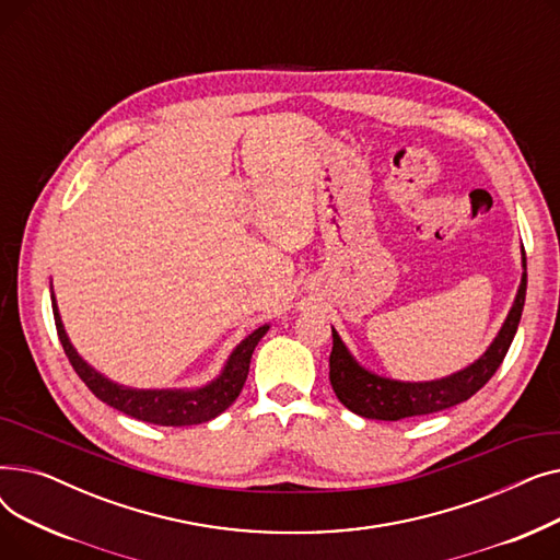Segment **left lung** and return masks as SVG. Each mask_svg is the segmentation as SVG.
<instances>
[{"label": "left lung", "mask_w": 560, "mask_h": 560, "mask_svg": "<svg viewBox=\"0 0 560 560\" xmlns=\"http://www.w3.org/2000/svg\"><path fill=\"white\" fill-rule=\"evenodd\" d=\"M526 268V258H524ZM526 298V272L522 275V283L517 290L515 304L504 322L502 331L488 347L486 354L469 368L440 381H427V384H401L365 372L354 359L349 357L347 347L340 336L331 329L334 349L329 357V378L336 397L345 404L351 413L368 420H404L416 416L438 413V410L452 408L460 401H467L475 393H479L490 376L504 363L506 351L515 338L522 308Z\"/></svg>", "instance_id": "1"}]
</instances>
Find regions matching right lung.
Here are the masks:
<instances>
[{"label":"right lung","instance_id":"right-lung-1","mask_svg":"<svg viewBox=\"0 0 560 560\" xmlns=\"http://www.w3.org/2000/svg\"><path fill=\"white\" fill-rule=\"evenodd\" d=\"M51 311H54L58 340H61L68 361L72 363L74 372L81 376L88 390L104 404L122 410V413L142 422L159 424V427H190V424H201L218 418L222 410H226L235 401V397L241 395L249 374L254 347L265 336V331L270 329L268 325L258 327L252 336H247L238 347H235L224 372L220 374V378L213 381L211 386L199 388V390H131V388L113 384V381L104 378L91 365H85L66 336V329L61 325V317H58V308L54 300H51Z\"/></svg>","mask_w":560,"mask_h":560}]
</instances>
